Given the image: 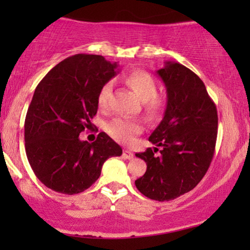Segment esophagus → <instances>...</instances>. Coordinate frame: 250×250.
I'll list each match as a JSON object with an SVG mask.
<instances>
[{"mask_svg": "<svg viewBox=\"0 0 250 250\" xmlns=\"http://www.w3.org/2000/svg\"><path fill=\"white\" fill-rule=\"evenodd\" d=\"M123 157H125V160H131L134 157V154L133 153H130V151H128V150H125L123 151Z\"/></svg>", "mask_w": 250, "mask_h": 250, "instance_id": "esophagus-1", "label": "esophagus"}]
</instances>
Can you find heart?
I'll use <instances>...</instances> for the list:
<instances>
[{
	"mask_svg": "<svg viewBox=\"0 0 250 250\" xmlns=\"http://www.w3.org/2000/svg\"><path fill=\"white\" fill-rule=\"evenodd\" d=\"M125 83L131 90L134 91L137 99L141 100L142 102H147L146 109L149 116L154 117L159 114L161 110L162 101L157 99L156 96V82L149 75L148 73L142 70L133 71L125 77ZM111 91L110 83H105L104 85L100 90L99 96H97V104L99 107L103 109L107 107L108 97ZM107 133L110 135L113 139L116 141L122 143H130L135 139L136 135H139L142 130V125L136 120L125 119V117H116V119L111 120L105 125Z\"/></svg>",
	"mask_w": 250,
	"mask_h": 250,
	"instance_id": "heart-1",
	"label": "heart"
}]
</instances>
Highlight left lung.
<instances>
[{"mask_svg":"<svg viewBox=\"0 0 250 250\" xmlns=\"http://www.w3.org/2000/svg\"><path fill=\"white\" fill-rule=\"evenodd\" d=\"M156 74L167 89L162 121L149 136L156 146L136 156L147 163L135 186L145 196L170 201L188 193L207 173L217 137V110L205 83L179 62L167 61ZM161 146L160 155H155Z\"/></svg>","mask_w":250,"mask_h":250,"instance_id":"8db88e82","label":"left lung"}]
</instances>
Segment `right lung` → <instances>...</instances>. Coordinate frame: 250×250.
<instances>
[{"instance_id": "1", "label": "right lung", "mask_w": 250, "mask_h": 250, "mask_svg": "<svg viewBox=\"0 0 250 250\" xmlns=\"http://www.w3.org/2000/svg\"><path fill=\"white\" fill-rule=\"evenodd\" d=\"M116 68L101 55L76 54L56 64L36 87L24 122L25 153L37 179L51 190L82 193L99 179L105 160L122 155L103 131L93 143L79 137L91 125L100 90Z\"/></svg>"}]
</instances>
